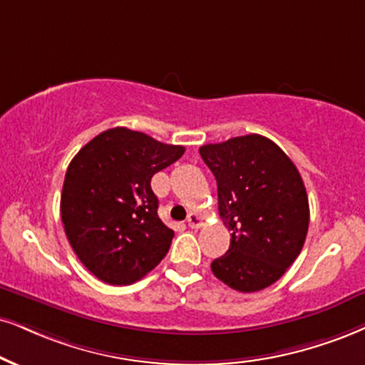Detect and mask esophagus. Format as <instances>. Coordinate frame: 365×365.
Returning <instances> with one entry per match:
<instances>
[{
  "label": "esophagus",
  "instance_id": "esophagus-1",
  "mask_svg": "<svg viewBox=\"0 0 365 365\" xmlns=\"http://www.w3.org/2000/svg\"><path fill=\"white\" fill-rule=\"evenodd\" d=\"M186 223L190 228H200L201 223H203V220H201V217L197 213H190L187 215Z\"/></svg>",
  "mask_w": 365,
  "mask_h": 365
}]
</instances>
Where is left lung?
I'll use <instances>...</instances> for the list:
<instances>
[{
	"instance_id": "8db88e82",
	"label": "left lung",
	"mask_w": 365,
	"mask_h": 365,
	"mask_svg": "<svg viewBox=\"0 0 365 365\" xmlns=\"http://www.w3.org/2000/svg\"><path fill=\"white\" fill-rule=\"evenodd\" d=\"M218 186V211L230 249L211 262L220 281L240 292L274 284L307 240L309 205L292 160L272 140L250 133L200 147Z\"/></svg>"
}]
</instances>
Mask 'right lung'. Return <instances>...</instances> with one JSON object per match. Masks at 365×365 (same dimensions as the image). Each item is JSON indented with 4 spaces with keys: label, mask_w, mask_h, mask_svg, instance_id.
Returning a JSON list of instances; mask_svg holds the SVG:
<instances>
[{
    "label": "right lung",
    "mask_w": 365,
    "mask_h": 365,
    "mask_svg": "<svg viewBox=\"0 0 365 365\" xmlns=\"http://www.w3.org/2000/svg\"><path fill=\"white\" fill-rule=\"evenodd\" d=\"M182 154V145L116 127L71 160L61 195L64 232L84 267L103 282L132 284L169 252L174 232L157 215L150 179Z\"/></svg>",
    "instance_id": "1"
}]
</instances>
